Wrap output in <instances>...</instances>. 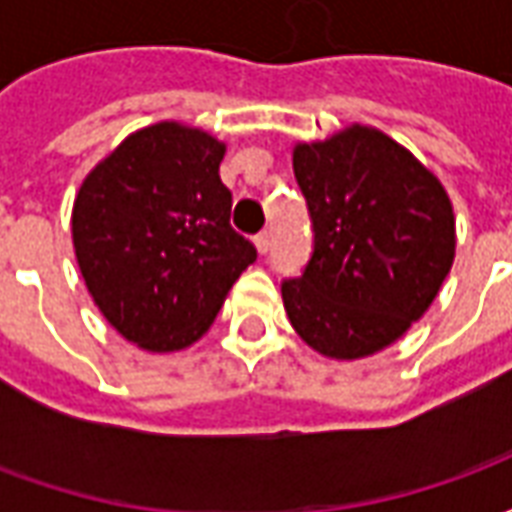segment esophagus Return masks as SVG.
<instances>
[{
    "label": "esophagus",
    "mask_w": 512,
    "mask_h": 512,
    "mask_svg": "<svg viewBox=\"0 0 512 512\" xmlns=\"http://www.w3.org/2000/svg\"><path fill=\"white\" fill-rule=\"evenodd\" d=\"M255 246L260 255H268V249H271V235L268 233H260L255 235Z\"/></svg>",
    "instance_id": "1"
}]
</instances>
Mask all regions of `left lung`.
Masks as SVG:
<instances>
[{"mask_svg": "<svg viewBox=\"0 0 512 512\" xmlns=\"http://www.w3.org/2000/svg\"><path fill=\"white\" fill-rule=\"evenodd\" d=\"M315 252L282 285L290 326L312 351L354 362L419 321L455 260V213L433 169L376 126L293 145Z\"/></svg>", "mask_w": 512, "mask_h": 512, "instance_id": "left-lung-1", "label": "left lung"}]
</instances>
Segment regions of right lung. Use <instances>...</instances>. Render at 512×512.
I'll list each match as a JSON object with an SVG mask.
<instances>
[{
  "label": "right lung",
  "instance_id": "1",
  "mask_svg": "<svg viewBox=\"0 0 512 512\" xmlns=\"http://www.w3.org/2000/svg\"><path fill=\"white\" fill-rule=\"evenodd\" d=\"M224 153L211 131L158 120L128 134L76 191L71 238L84 285L106 323L142 351L197 343L257 260L230 227Z\"/></svg>",
  "mask_w": 512,
  "mask_h": 512
}]
</instances>
